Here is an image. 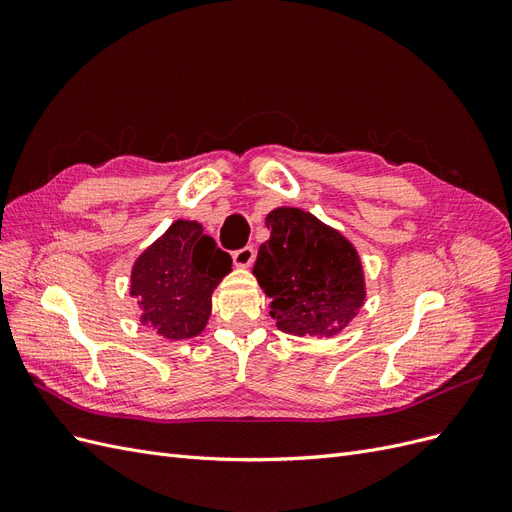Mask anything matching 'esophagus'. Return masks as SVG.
<instances>
[{
    "instance_id": "1",
    "label": "esophagus",
    "mask_w": 512,
    "mask_h": 512,
    "mask_svg": "<svg viewBox=\"0 0 512 512\" xmlns=\"http://www.w3.org/2000/svg\"><path fill=\"white\" fill-rule=\"evenodd\" d=\"M254 258H256L254 245H245V247H241V250L232 252V260H235L237 267H250L252 262H254Z\"/></svg>"
}]
</instances>
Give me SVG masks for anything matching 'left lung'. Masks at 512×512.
<instances>
[{
    "mask_svg": "<svg viewBox=\"0 0 512 512\" xmlns=\"http://www.w3.org/2000/svg\"><path fill=\"white\" fill-rule=\"evenodd\" d=\"M271 237L260 245L254 275L271 299L277 329L331 337L365 301L359 254L312 213L280 207L267 215Z\"/></svg>",
    "mask_w": 512,
    "mask_h": 512,
    "instance_id": "obj_1",
    "label": "left lung"
}]
</instances>
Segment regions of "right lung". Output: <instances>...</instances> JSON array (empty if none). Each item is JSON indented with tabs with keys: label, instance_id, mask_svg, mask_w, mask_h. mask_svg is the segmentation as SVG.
Listing matches in <instances>:
<instances>
[{
	"label": "right lung",
	"instance_id": "right-lung-1",
	"mask_svg": "<svg viewBox=\"0 0 512 512\" xmlns=\"http://www.w3.org/2000/svg\"><path fill=\"white\" fill-rule=\"evenodd\" d=\"M232 258L198 222L177 220L132 269V294L141 322L168 339H188L205 329L211 292L230 271Z\"/></svg>",
	"mask_w": 512,
	"mask_h": 512
}]
</instances>
